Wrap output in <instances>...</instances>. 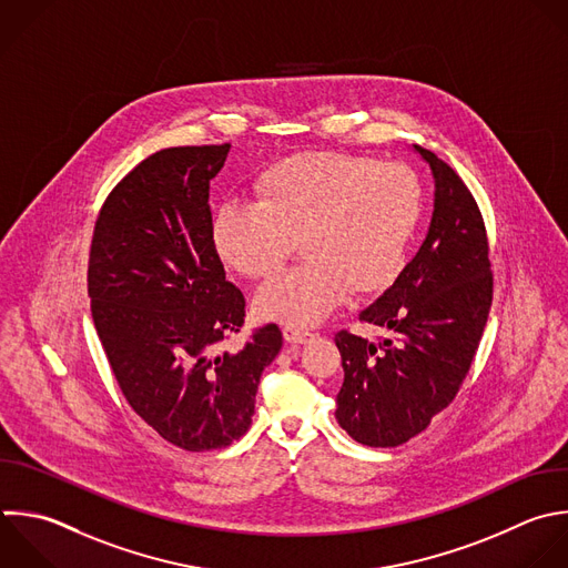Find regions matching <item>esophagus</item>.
<instances>
[{"label": "esophagus", "instance_id": "34e87169", "mask_svg": "<svg viewBox=\"0 0 568 568\" xmlns=\"http://www.w3.org/2000/svg\"><path fill=\"white\" fill-rule=\"evenodd\" d=\"M313 337V333L300 328V326H284V339L291 344H304Z\"/></svg>", "mask_w": 568, "mask_h": 568}]
</instances>
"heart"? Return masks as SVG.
Listing matches in <instances>:
<instances>
[{"mask_svg": "<svg viewBox=\"0 0 568 568\" xmlns=\"http://www.w3.org/2000/svg\"><path fill=\"white\" fill-rule=\"evenodd\" d=\"M255 200H231L213 217L220 260L244 277L273 275L295 240L306 260L257 297L264 317L317 324L351 291L373 295L404 271L422 220V184L395 162L313 151L273 162L253 182Z\"/></svg>", "mask_w": 568, "mask_h": 568, "instance_id": "obj_1", "label": "heart"}]
</instances>
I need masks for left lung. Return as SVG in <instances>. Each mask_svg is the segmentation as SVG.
I'll list each match as a JSON object with an SVG mask.
<instances>
[{"label": "left lung", "mask_w": 568, "mask_h": 568, "mask_svg": "<svg viewBox=\"0 0 568 568\" xmlns=\"http://www.w3.org/2000/svg\"><path fill=\"white\" fill-rule=\"evenodd\" d=\"M435 178V211L417 255L393 286L359 313L386 331L368 342L339 331L344 384L339 426L366 446H399L422 433L457 395L493 302L488 237L462 178L415 146Z\"/></svg>", "instance_id": "left-lung-1"}]
</instances>
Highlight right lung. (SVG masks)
Listing matches in <instances>:
<instances>
[{"instance_id":"1","label":"right lung","mask_w":568,"mask_h":568,"mask_svg":"<svg viewBox=\"0 0 568 568\" xmlns=\"http://www.w3.org/2000/svg\"><path fill=\"white\" fill-rule=\"evenodd\" d=\"M231 144L164 149L104 200L89 253L91 313L131 408L184 450L224 448L255 413L277 324L244 326L246 300L213 246L209 184Z\"/></svg>"}]
</instances>
